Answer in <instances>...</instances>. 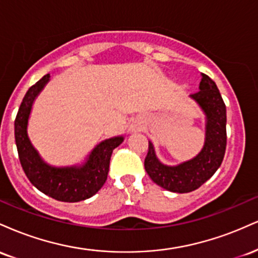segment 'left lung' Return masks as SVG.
Returning a JSON list of instances; mask_svg holds the SVG:
<instances>
[{"mask_svg":"<svg viewBox=\"0 0 258 258\" xmlns=\"http://www.w3.org/2000/svg\"><path fill=\"white\" fill-rule=\"evenodd\" d=\"M207 116L206 141L197 158L178 166H165L156 159L149 142L144 167L156 184L173 193H189L201 186L221 166L227 147V112L215 81L203 74L200 90L191 93Z\"/></svg>","mask_w":258,"mask_h":258,"instance_id":"obj_1","label":"left lung"}]
</instances>
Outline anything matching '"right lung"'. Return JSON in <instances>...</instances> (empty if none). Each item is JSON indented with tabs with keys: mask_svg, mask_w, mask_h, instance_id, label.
I'll list each match as a JSON object with an SVG mask.
<instances>
[{
	"mask_svg": "<svg viewBox=\"0 0 258 258\" xmlns=\"http://www.w3.org/2000/svg\"><path fill=\"white\" fill-rule=\"evenodd\" d=\"M49 80V74L29 88L14 120V137L20 164L31 184L53 199L78 203L94 195L104 185L109 172L112 150L122 143V137L102 142L82 167H49L40 159L26 135V125L32 102Z\"/></svg>",
	"mask_w": 258,
	"mask_h": 258,
	"instance_id": "right-lung-1",
	"label": "right lung"
}]
</instances>
